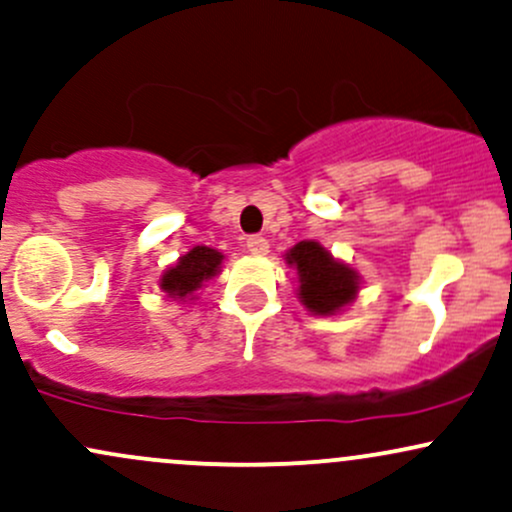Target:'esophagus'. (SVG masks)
I'll list each match as a JSON object with an SVG mask.
<instances>
[{"label":"esophagus","mask_w":512,"mask_h":512,"mask_svg":"<svg viewBox=\"0 0 512 512\" xmlns=\"http://www.w3.org/2000/svg\"><path fill=\"white\" fill-rule=\"evenodd\" d=\"M248 252L250 255H255V257H262V255H267L269 252V240L267 238H262V236H250L248 238Z\"/></svg>","instance_id":"esophagus-1"}]
</instances>
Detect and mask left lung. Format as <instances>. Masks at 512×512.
<instances>
[{
  "label": "left lung",
  "instance_id": "8db88e82",
  "mask_svg": "<svg viewBox=\"0 0 512 512\" xmlns=\"http://www.w3.org/2000/svg\"><path fill=\"white\" fill-rule=\"evenodd\" d=\"M284 260L296 272L298 301L310 315L332 317L344 313L361 291V276L354 267L337 260L317 240H301L286 250Z\"/></svg>",
  "mask_w": 512,
  "mask_h": 512
}]
</instances>
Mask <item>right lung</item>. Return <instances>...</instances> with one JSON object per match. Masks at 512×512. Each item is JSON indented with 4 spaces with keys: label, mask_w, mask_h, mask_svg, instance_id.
Returning a JSON list of instances; mask_svg holds the SVG:
<instances>
[{
    "label": "right lung",
    "mask_w": 512,
    "mask_h": 512,
    "mask_svg": "<svg viewBox=\"0 0 512 512\" xmlns=\"http://www.w3.org/2000/svg\"><path fill=\"white\" fill-rule=\"evenodd\" d=\"M221 264L223 252L207 248V245H195L170 264L158 279V286L173 301L192 303L197 301V293L207 286V281L221 272Z\"/></svg>",
    "instance_id": "1"
}]
</instances>
